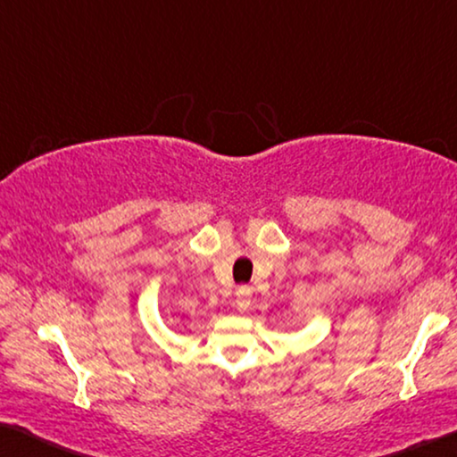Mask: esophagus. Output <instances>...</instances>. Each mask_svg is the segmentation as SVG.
<instances>
[{
	"mask_svg": "<svg viewBox=\"0 0 457 457\" xmlns=\"http://www.w3.org/2000/svg\"><path fill=\"white\" fill-rule=\"evenodd\" d=\"M237 297H236V305H237V310H248L250 305H252V289L250 287H240L237 289V294H236Z\"/></svg>",
	"mask_w": 457,
	"mask_h": 457,
	"instance_id": "1",
	"label": "esophagus"
}]
</instances>
